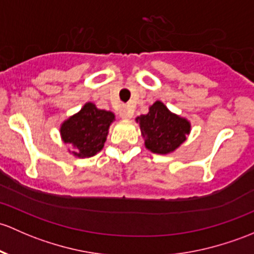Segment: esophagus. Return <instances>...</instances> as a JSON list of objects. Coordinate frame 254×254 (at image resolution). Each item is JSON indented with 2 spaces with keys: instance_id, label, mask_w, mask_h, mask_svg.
Wrapping results in <instances>:
<instances>
[{
  "instance_id": "esophagus-1",
  "label": "esophagus",
  "mask_w": 254,
  "mask_h": 254,
  "mask_svg": "<svg viewBox=\"0 0 254 254\" xmlns=\"http://www.w3.org/2000/svg\"><path fill=\"white\" fill-rule=\"evenodd\" d=\"M119 116L122 117L123 119L130 118V117H132V111H130L127 106H123L122 108L119 109Z\"/></svg>"
}]
</instances>
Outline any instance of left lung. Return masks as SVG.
Here are the masks:
<instances>
[{
  "label": "left lung",
  "mask_w": 254,
  "mask_h": 254,
  "mask_svg": "<svg viewBox=\"0 0 254 254\" xmlns=\"http://www.w3.org/2000/svg\"><path fill=\"white\" fill-rule=\"evenodd\" d=\"M146 148L157 154L174 152L190 134L191 124L188 119L172 113L161 101H156L147 114L137 117Z\"/></svg>",
  "instance_id": "obj_1"
}]
</instances>
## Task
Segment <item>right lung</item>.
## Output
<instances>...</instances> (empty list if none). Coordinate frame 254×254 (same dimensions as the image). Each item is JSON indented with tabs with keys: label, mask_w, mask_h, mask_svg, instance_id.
Here are the masks:
<instances>
[{
	"label": "right lung",
	"mask_w": 254,
	"mask_h": 254,
	"mask_svg": "<svg viewBox=\"0 0 254 254\" xmlns=\"http://www.w3.org/2000/svg\"><path fill=\"white\" fill-rule=\"evenodd\" d=\"M114 119V113L98 109L93 103L87 102L80 112L64 120L61 125V136L64 143L73 146L74 156L89 158L103 148L109 125Z\"/></svg>",
	"instance_id": "add662e5"
}]
</instances>
